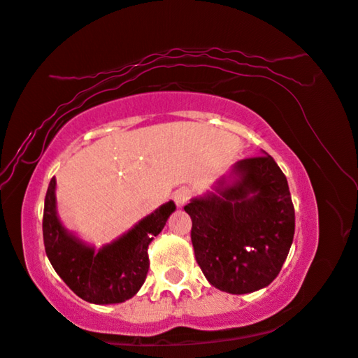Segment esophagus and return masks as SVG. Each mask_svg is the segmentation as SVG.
Segmentation results:
<instances>
[{
    "label": "esophagus",
    "instance_id": "1",
    "mask_svg": "<svg viewBox=\"0 0 358 358\" xmlns=\"http://www.w3.org/2000/svg\"><path fill=\"white\" fill-rule=\"evenodd\" d=\"M173 196H174L176 205H178L179 208H182V206L190 200V192L187 189H179V190L174 192Z\"/></svg>",
    "mask_w": 358,
    "mask_h": 358
}]
</instances>
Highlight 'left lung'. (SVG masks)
Masks as SVG:
<instances>
[{"label": "left lung", "mask_w": 358, "mask_h": 358, "mask_svg": "<svg viewBox=\"0 0 358 358\" xmlns=\"http://www.w3.org/2000/svg\"><path fill=\"white\" fill-rule=\"evenodd\" d=\"M234 182L184 206L195 260L211 286L229 294L266 287L291 250L295 213L286 176L263 153L232 169Z\"/></svg>", "instance_id": "8db88e82"}]
</instances>
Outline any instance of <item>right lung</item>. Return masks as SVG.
Returning <instances> with one entry per match:
<instances>
[{
  "mask_svg": "<svg viewBox=\"0 0 358 358\" xmlns=\"http://www.w3.org/2000/svg\"><path fill=\"white\" fill-rule=\"evenodd\" d=\"M56 180H50L43 210L46 257L69 289L85 302L108 305L134 297L148 273V245L176 210L168 201L131 231L100 250L87 245L61 224L56 213Z\"/></svg>",
  "mask_w": 358,
  "mask_h": 358,
  "instance_id": "obj_1",
  "label": "right lung"
}]
</instances>
